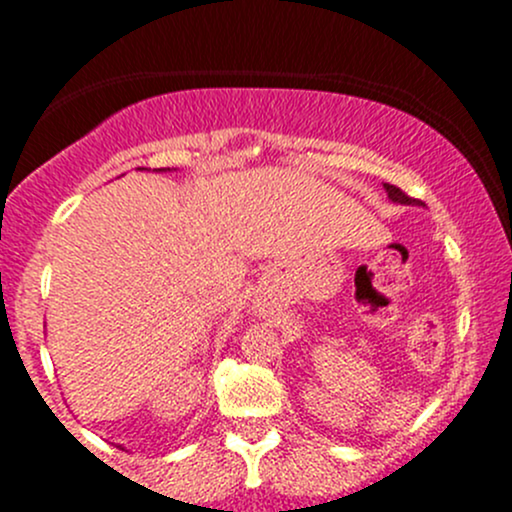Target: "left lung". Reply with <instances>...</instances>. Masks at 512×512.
<instances>
[{
	"mask_svg": "<svg viewBox=\"0 0 512 512\" xmlns=\"http://www.w3.org/2000/svg\"><path fill=\"white\" fill-rule=\"evenodd\" d=\"M384 189H387V194H389V199H392V202H399V204H421L419 199L409 197L407 192H402V189L394 187V184H384Z\"/></svg>",
	"mask_w": 512,
	"mask_h": 512,
	"instance_id": "8db88e82",
	"label": "left lung"
}]
</instances>
